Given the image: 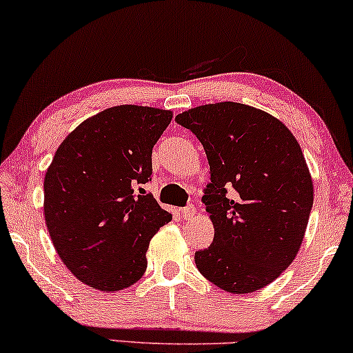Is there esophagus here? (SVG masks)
Masks as SVG:
<instances>
[{"mask_svg":"<svg viewBox=\"0 0 353 353\" xmlns=\"http://www.w3.org/2000/svg\"><path fill=\"white\" fill-rule=\"evenodd\" d=\"M195 216V207H186V208H183L181 210V218L183 219H186V221H189V219H192Z\"/></svg>","mask_w":353,"mask_h":353,"instance_id":"esophagus-1","label":"esophagus"}]
</instances>
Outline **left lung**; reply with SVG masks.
<instances>
[{
    "label": "left lung",
    "mask_w": 353,
    "mask_h": 353,
    "mask_svg": "<svg viewBox=\"0 0 353 353\" xmlns=\"http://www.w3.org/2000/svg\"><path fill=\"white\" fill-rule=\"evenodd\" d=\"M175 120L203 145L211 170L203 203L214 238L195 252V265L230 294L262 289L294 262L311 214L300 143L278 118L240 102L199 105Z\"/></svg>",
    "instance_id": "obj_1"
}]
</instances>
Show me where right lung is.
<instances>
[{"label":"right lung","mask_w":353,"mask_h":353,"mask_svg":"<svg viewBox=\"0 0 353 353\" xmlns=\"http://www.w3.org/2000/svg\"><path fill=\"white\" fill-rule=\"evenodd\" d=\"M170 110L117 105L86 118L58 146L44 178V214L59 259L101 292L131 287L146 270L151 238L172 214L153 195L151 153Z\"/></svg>","instance_id":"obj_1"}]
</instances>
